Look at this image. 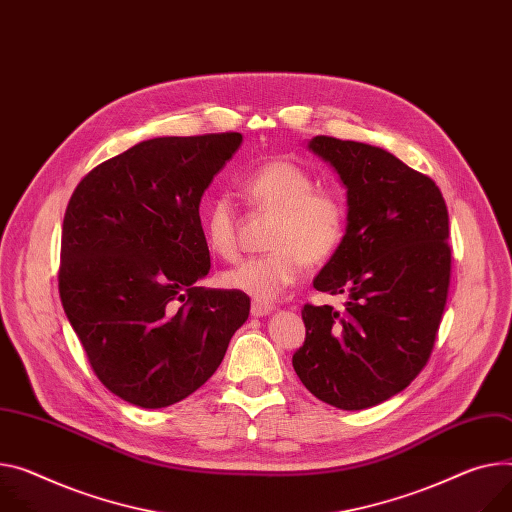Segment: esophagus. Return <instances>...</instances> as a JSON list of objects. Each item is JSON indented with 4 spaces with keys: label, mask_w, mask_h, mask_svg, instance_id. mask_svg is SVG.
I'll list each match as a JSON object with an SVG mask.
<instances>
[{
    "label": "esophagus",
    "mask_w": 512,
    "mask_h": 512,
    "mask_svg": "<svg viewBox=\"0 0 512 512\" xmlns=\"http://www.w3.org/2000/svg\"><path fill=\"white\" fill-rule=\"evenodd\" d=\"M272 311H274V307L270 303H264V301H258V299L252 301V316L254 318L268 316V313H272Z\"/></svg>",
    "instance_id": "1"
}]
</instances>
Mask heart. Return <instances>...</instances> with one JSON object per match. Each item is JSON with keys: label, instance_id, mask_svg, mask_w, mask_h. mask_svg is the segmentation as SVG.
<instances>
[{"label": "heart", "instance_id": "b5f03b06", "mask_svg": "<svg viewBox=\"0 0 512 512\" xmlns=\"http://www.w3.org/2000/svg\"><path fill=\"white\" fill-rule=\"evenodd\" d=\"M248 205L272 213L264 256H254L227 268L221 283L258 301H272L295 285L301 268L326 262L342 244L346 205L334 190L316 188V178L291 160H268L252 168L240 182ZM203 231L209 248L229 258L235 252L233 205L215 196L203 209Z\"/></svg>", "mask_w": 512, "mask_h": 512}]
</instances>
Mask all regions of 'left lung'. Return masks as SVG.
Instances as JSON below:
<instances>
[{
    "mask_svg": "<svg viewBox=\"0 0 512 512\" xmlns=\"http://www.w3.org/2000/svg\"><path fill=\"white\" fill-rule=\"evenodd\" d=\"M307 149L346 188L342 244L313 279L344 307L305 305L293 369L318 400L365 410L406 389L426 365L451 277L449 213L439 186L389 151L326 135Z\"/></svg>",
    "mask_w": 512,
    "mask_h": 512,
    "instance_id": "1",
    "label": "left lung"
}]
</instances>
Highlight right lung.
<instances>
[{
	"label": "right lung",
	"instance_id": "add662e5",
	"mask_svg": "<svg viewBox=\"0 0 512 512\" xmlns=\"http://www.w3.org/2000/svg\"><path fill=\"white\" fill-rule=\"evenodd\" d=\"M240 133L155 137L96 166L71 194L59 295L98 379L139 408H166L221 365L250 316L211 270L201 199Z\"/></svg>",
	"mask_w": 512,
	"mask_h": 512
}]
</instances>
